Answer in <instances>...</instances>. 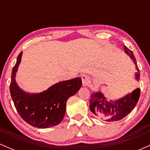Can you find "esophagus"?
Masks as SVG:
<instances>
[{
    "label": "esophagus",
    "mask_w": 150,
    "mask_h": 150,
    "mask_svg": "<svg viewBox=\"0 0 150 150\" xmlns=\"http://www.w3.org/2000/svg\"><path fill=\"white\" fill-rule=\"evenodd\" d=\"M89 82V78L88 76L87 75H83L82 77V85L83 86H87L88 85Z\"/></svg>",
    "instance_id": "esophagus-1"
}]
</instances>
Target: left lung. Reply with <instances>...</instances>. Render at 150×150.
<instances>
[{
	"label": "left lung",
	"mask_w": 150,
	"mask_h": 150,
	"mask_svg": "<svg viewBox=\"0 0 150 150\" xmlns=\"http://www.w3.org/2000/svg\"><path fill=\"white\" fill-rule=\"evenodd\" d=\"M125 53H127L135 65L137 72L135 73V79H140V71L137 67L136 60L132 51L123 46ZM140 95V89H135L133 92L128 94L125 97L117 100L107 101V99L100 92H93L89 100V108L91 111L98 118L104 119L106 121L112 122L123 119L129 114L135 107Z\"/></svg>",
	"instance_id": "obj_1"
}]
</instances>
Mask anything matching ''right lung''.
Wrapping results in <instances>:
<instances>
[{
    "mask_svg": "<svg viewBox=\"0 0 150 150\" xmlns=\"http://www.w3.org/2000/svg\"><path fill=\"white\" fill-rule=\"evenodd\" d=\"M22 52L18 55L11 75L10 91L17 111L28 124L46 128L59 124L65 116L66 101L82 87L80 77L59 82L44 92L30 94L19 87L15 80Z\"/></svg>",
    "mask_w": 150,
    "mask_h": 150,
    "instance_id": "1",
    "label": "right lung"
}]
</instances>
